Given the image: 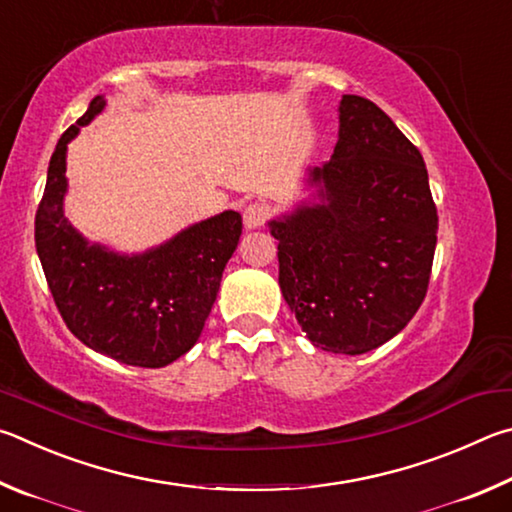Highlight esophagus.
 <instances>
[{"label":"esophagus","mask_w":512,"mask_h":512,"mask_svg":"<svg viewBox=\"0 0 512 512\" xmlns=\"http://www.w3.org/2000/svg\"><path fill=\"white\" fill-rule=\"evenodd\" d=\"M265 218H267V209L258 202L247 204L245 211H242V224H245V229H249V231L263 227Z\"/></svg>","instance_id":"34e87169"}]
</instances>
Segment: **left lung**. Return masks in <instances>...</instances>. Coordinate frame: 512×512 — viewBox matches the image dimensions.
<instances>
[{
  "label": "left lung",
  "mask_w": 512,
  "mask_h": 512,
  "mask_svg": "<svg viewBox=\"0 0 512 512\" xmlns=\"http://www.w3.org/2000/svg\"><path fill=\"white\" fill-rule=\"evenodd\" d=\"M310 197L267 222L279 285L321 351L362 355L389 342L423 303L438 215L423 155L369 98L339 101V139L308 168Z\"/></svg>",
  "instance_id": "1"
}]
</instances>
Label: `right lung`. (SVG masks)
Masks as SVG:
<instances>
[{
	"instance_id": "1",
	"label": "right lung",
	"mask_w": 512,
	"mask_h": 512,
	"mask_svg": "<svg viewBox=\"0 0 512 512\" xmlns=\"http://www.w3.org/2000/svg\"><path fill=\"white\" fill-rule=\"evenodd\" d=\"M103 110L105 96H94L53 150L35 213V249L53 301L80 342L121 364L161 369L200 339L242 218L222 211L139 254L89 242L65 215L67 146Z\"/></svg>"
}]
</instances>
